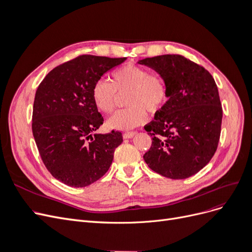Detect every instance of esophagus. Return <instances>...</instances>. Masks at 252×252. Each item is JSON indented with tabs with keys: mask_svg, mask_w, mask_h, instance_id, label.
Segmentation results:
<instances>
[{
	"mask_svg": "<svg viewBox=\"0 0 252 252\" xmlns=\"http://www.w3.org/2000/svg\"><path fill=\"white\" fill-rule=\"evenodd\" d=\"M135 133H136L135 131H127L123 134V136H124V139H131L135 135Z\"/></svg>",
	"mask_w": 252,
	"mask_h": 252,
	"instance_id": "obj_1",
	"label": "esophagus"
}]
</instances>
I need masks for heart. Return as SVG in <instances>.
Instances as JSON below:
<instances>
[{
	"instance_id": "1",
	"label": "heart",
	"mask_w": 252,
	"mask_h": 252,
	"mask_svg": "<svg viewBox=\"0 0 252 252\" xmlns=\"http://www.w3.org/2000/svg\"><path fill=\"white\" fill-rule=\"evenodd\" d=\"M126 94L128 107L108 119L110 129L129 130L146 122L147 111L152 114L161 111L169 98L168 82L163 74L150 72L146 67L127 64L111 73V82L98 80L91 89L94 105L104 113H111L120 95Z\"/></svg>"
}]
</instances>
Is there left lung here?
<instances>
[{"mask_svg":"<svg viewBox=\"0 0 252 252\" xmlns=\"http://www.w3.org/2000/svg\"><path fill=\"white\" fill-rule=\"evenodd\" d=\"M139 64L163 74L169 86L164 108L144 127L152 143L143 158L163 177L187 179L207 165L218 148L223 110L215 79L180 55L146 58Z\"/></svg>","mask_w":252,"mask_h":252,"instance_id":"8db88e82","label":"left lung"}]
</instances>
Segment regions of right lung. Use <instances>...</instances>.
Listing matches in <instances>:
<instances>
[{"label":"right lung","instance_id":"add662e5","mask_svg":"<svg viewBox=\"0 0 252 252\" xmlns=\"http://www.w3.org/2000/svg\"><path fill=\"white\" fill-rule=\"evenodd\" d=\"M126 58L79 56L57 66L36 89L32 133L47 170L70 187L101 179L123 142L120 131L94 133L104 119L91 96L94 84Z\"/></svg>","mask_w":252,"mask_h":252}]
</instances>
